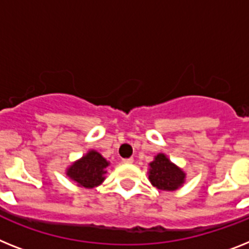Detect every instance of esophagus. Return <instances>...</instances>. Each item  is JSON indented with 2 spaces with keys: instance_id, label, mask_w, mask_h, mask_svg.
I'll return each mask as SVG.
<instances>
[{
  "instance_id": "34e87169",
  "label": "esophagus",
  "mask_w": 249,
  "mask_h": 249,
  "mask_svg": "<svg viewBox=\"0 0 249 249\" xmlns=\"http://www.w3.org/2000/svg\"><path fill=\"white\" fill-rule=\"evenodd\" d=\"M133 162H134V158H133V157H130V158H124V160H123V163L126 164H130L133 163Z\"/></svg>"
}]
</instances>
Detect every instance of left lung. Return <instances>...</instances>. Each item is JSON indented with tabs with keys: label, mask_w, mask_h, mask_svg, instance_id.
<instances>
[{
	"label": "left lung",
	"mask_w": 249,
	"mask_h": 249,
	"mask_svg": "<svg viewBox=\"0 0 249 249\" xmlns=\"http://www.w3.org/2000/svg\"><path fill=\"white\" fill-rule=\"evenodd\" d=\"M186 173L163 153L157 154L149 163V181L158 190L175 191L183 185Z\"/></svg>",
	"instance_id": "1"
}]
</instances>
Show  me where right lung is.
I'll list each match as a JSON object with an SVG mask.
<instances>
[{"label": "right lung", "instance_id": "right-lung-1", "mask_svg": "<svg viewBox=\"0 0 249 249\" xmlns=\"http://www.w3.org/2000/svg\"><path fill=\"white\" fill-rule=\"evenodd\" d=\"M108 162L96 150H89V153L76 160L67 170V176L77 182L78 186L86 189H92L102 183L105 179L106 167Z\"/></svg>", "mask_w": 249, "mask_h": 249}]
</instances>
